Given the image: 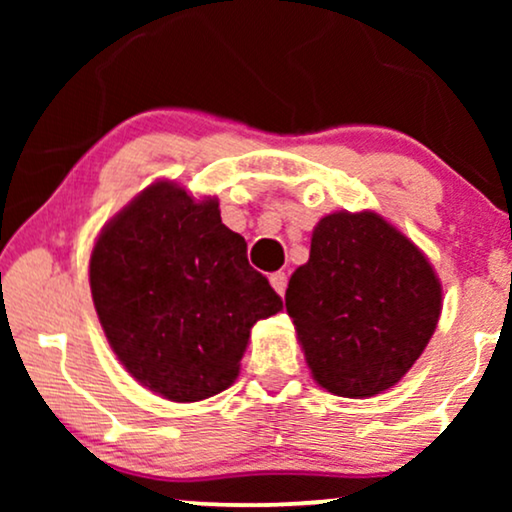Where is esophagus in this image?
<instances>
[{"instance_id":"1","label":"esophagus","mask_w":512,"mask_h":512,"mask_svg":"<svg viewBox=\"0 0 512 512\" xmlns=\"http://www.w3.org/2000/svg\"><path fill=\"white\" fill-rule=\"evenodd\" d=\"M270 284H272V289L279 293V296H284V291H286V275H284V272H272Z\"/></svg>"}]
</instances>
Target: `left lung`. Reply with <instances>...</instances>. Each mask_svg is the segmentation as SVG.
Returning <instances> with one entry per match:
<instances>
[{
  "mask_svg": "<svg viewBox=\"0 0 512 512\" xmlns=\"http://www.w3.org/2000/svg\"><path fill=\"white\" fill-rule=\"evenodd\" d=\"M440 307L429 258L375 212L324 216L286 289L312 377L345 398L394 387L429 345Z\"/></svg>",
  "mask_w": 512,
  "mask_h": 512,
  "instance_id": "left-lung-1",
  "label": "left lung"
}]
</instances>
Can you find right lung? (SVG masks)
Returning a JSON list of instances; mask_svg holds the SVG:
<instances>
[{
	"mask_svg": "<svg viewBox=\"0 0 512 512\" xmlns=\"http://www.w3.org/2000/svg\"><path fill=\"white\" fill-rule=\"evenodd\" d=\"M90 291L125 370L177 403L228 389L251 326L282 310L216 198L195 200L174 181L144 188L102 228Z\"/></svg>",
	"mask_w": 512,
	"mask_h": 512,
	"instance_id": "add662e5",
	"label": "right lung"
}]
</instances>
